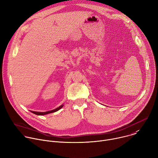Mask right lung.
<instances>
[{
  "label": "right lung",
  "mask_w": 158,
  "mask_h": 158,
  "mask_svg": "<svg viewBox=\"0 0 158 158\" xmlns=\"http://www.w3.org/2000/svg\"><path fill=\"white\" fill-rule=\"evenodd\" d=\"M63 106H64V105L62 104L61 106H60L59 107H58V108H56V109H55L54 110H50V111H47V112H35V111H30V112H32L33 114H35V115H46V114H51V113H53V112H57L59 110H60Z\"/></svg>",
  "instance_id": "obj_1"
}]
</instances>
